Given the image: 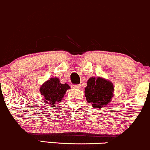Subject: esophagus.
I'll return each mask as SVG.
<instances>
[{"label": "esophagus", "mask_w": 150, "mask_h": 150, "mask_svg": "<svg viewBox=\"0 0 150 150\" xmlns=\"http://www.w3.org/2000/svg\"><path fill=\"white\" fill-rule=\"evenodd\" d=\"M72 87L74 88H78V89H80L81 88V84H77V85H72Z\"/></svg>", "instance_id": "obj_1"}]
</instances>
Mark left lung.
<instances>
[{
  "label": "left lung",
  "instance_id": "left-lung-1",
  "mask_svg": "<svg viewBox=\"0 0 150 150\" xmlns=\"http://www.w3.org/2000/svg\"><path fill=\"white\" fill-rule=\"evenodd\" d=\"M114 86L110 81L101 77H91L85 88V96L87 102L94 108H102L112 101L114 96Z\"/></svg>",
  "mask_w": 150,
  "mask_h": 150
}]
</instances>
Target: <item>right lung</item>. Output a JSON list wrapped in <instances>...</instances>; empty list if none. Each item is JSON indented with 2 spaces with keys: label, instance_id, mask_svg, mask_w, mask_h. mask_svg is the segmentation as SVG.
Returning a JSON list of instances; mask_svg holds the SVG:
<instances>
[{
  "label": "right lung",
  "instance_id": "add662e5",
  "mask_svg": "<svg viewBox=\"0 0 150 150\" xmlns=\"http://www.w3.org/2000/svg\"><path fill=\"white\" fill-rule=\"evenodd\" d=\"M70 86L67 83H62L59 79L51 78L41 85L40 92L43 96V100L48 104L56 105L58 102H61L67 90Z\"/></svg>",
  "mask_w": 150,
  "mask_h": 150
}]
</instances>
